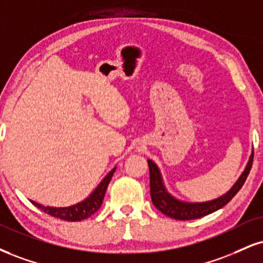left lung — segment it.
<instances>
[{
	"mask_svg": "<svg viewBox=\"0 0 263 263\" xmlns=\"http://www.w3.org/2000/svg\"><path fill=\"white\" fill-rule=\"evenodd\" d=\"M252 159H254V152L250 156V159L246 165L245 170H243L238 181L234 183V186L227 194H224L220 197L216 198V200L207 201V202H196V203H191V202H183L175 198L169 192L166 191L165 186H164L162 174H160L159 169L156 165V163L152 162L148 159V166H149V179H151V197L153 204L156 205L162 213L165 216L174 218L178 220H191L197 219V218H202L207 214L213 213L220 208L224 207L228 202L239 192V190L242 187L243 182H245L246 178H248L250 170L252 166Z\"/></svg>",
	"mask_w": 263,
	"mask_h": 263,
	"instance_id": "1",
	"label": "left lung"
}]
</instances>
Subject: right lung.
Masks as SVG:
<instances>
[{"label":"right lung","instance_id":"right-lung-1","mask_svg":"<svg viewBox=\"0 0 263 263\" xmlns=\"http://www.w3.org/2000/svg\"><path fill=\"white\" fill-rule=\"evenodd\" d=\"M116 167L110 172L107 175L101 180V182L97 186V189L89 195V197L85 198L84 201L80 202V203L69 205V207H49V205H41L36 202L30 201L35 207L40 208L41 211L45 212V213L50 214V216L60 218V219L67 220V222H81V220L85 219V218L90 217L91 214H94L99 210L101 203H103L104 196H105L107 185H109L110 180H111L114 173H115Z\"/></svg>","mask_w":263,"mask_h":263}]
</instances>
